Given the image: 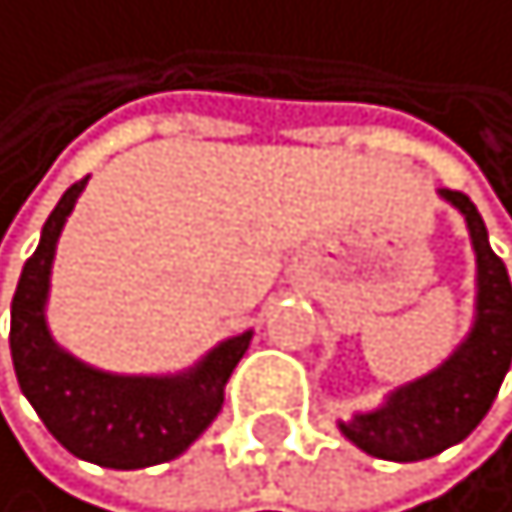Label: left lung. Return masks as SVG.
Masks as SVG:
<instances>
[{
    "mask_svg": "<svg viewBox=\"0 0 512 512\" xmlns=\"http://www.w3.org/2000/svg\"><path fill=\"white\" fill-rule=\"evenodd\" d=\"M441 197L464 213L477 253L474 329L451 358L394 388L381 408L361 411L352 421H338V431L355 447L398 464L434 457L464 441L487 418L512 361V286L507 266L490 249L483 216L467 193L441 190Z\"/></svg>",
    "mask_w": 512,
    "mask_h": 512,
    "instance_id": "left-lung-1",
    "label": "left lung"
}]
</instances>
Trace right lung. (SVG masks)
<instances>
[{
	"label": "right lung",
	"mask_w": 512,
	"mask_h": 512,
	"mask_svg": "<svg viewBox=\"0 0 512 512\" xmlns=\"http://www.w3.org/2000/svg\"><path fill=\"white\" fill-rule=\"evenodd\" d=\"M85 180L61 193L25 259L12 296L9 348L15 378L48 434L68 454L111 470L154 467L180 457L223 408V388L253 332L233 335L180 375H111L55 345L45 322L55 246Z\"/></svg>",
	"instance_id": "right-lung-1"
}]
</instances>
